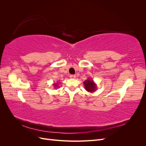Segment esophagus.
I'll use <instances>...</instances> for the list:
<instances>
[{
	"label": "esophagus",
	"mask_w": 146,
	"mask_h": 146,
	"mask_svg": "<svg viewBox=\"0 0 146 146\" xmlns=\"http://www.w3.org/2000/svg\"><path fill=\"white\" fill-rule=\"evenodd\" d=\"M76 77V76L75 75H70V78H75Z\"/></svg>",
	"instance_id": "obj_1"
}]
</instances>
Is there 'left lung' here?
Segmentation results:
<instances>
[{
  "instance_id": "obj_1",
  "label": "left lung",
  "mask_w": 146,
  "mask_h": 146,
  "mask_svg": "<svg viewBox=\"0 0 146 146\" xmlns=\"http://www.w3.org/2000/svg\"><path fill=\"white\" fill-rule=\"evenodd\" d=\"M85 90L90 92H93L97 90V85L92 78H88L86 80L83 82Z\"/></svg>"
}]
</instances>
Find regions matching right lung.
<instances>
[{
    "label": "right lung",
    "instance_id": "right-lung-1",
    "mask_svg": "<svg viewBox=\"0 0 146 146\" xmlns=\"http://www.w3.org/2000/svg\"><path fill=\"white\" fill-rule=\"evenodd\" d=\"M53 85H54V88H55V89H56V88H58V83H54V84H53Z\"/></svg>",
    "mask_w": 146,
    "mask_h": 146
}]
</instances>
